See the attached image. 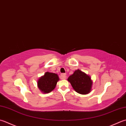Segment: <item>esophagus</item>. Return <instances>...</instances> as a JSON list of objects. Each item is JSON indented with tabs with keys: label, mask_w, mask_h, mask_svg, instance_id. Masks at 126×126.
I'll return each instance as SVG.
<instances>
[{
	"label": "esophagus",
	"mask_w": 126,
	"mask_h": 126,
	"mask_svg": "<svg viewBox=\"0 0 126 126\" xmlns=\"http://www.w3.org/2000/svg\"><path fill=\"white\" fill-rule=\"evenodd\" d=\"M61 77L62 79H65L66 78V74H64V73L61 74Z\"/></svg>",
	"instance_id": "esophagus-1"
}]
</instances>
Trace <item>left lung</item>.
I'll return each instance as SVG.
<instances>
[{"mask_svg": "<svg viewBox=\"0 0 126 126\" xmlns=\"http://www.w3.org/2000/svg\"><path fill=\"white\" fill-rule=\"evenodd\" d=\"M68 81L74 90L79 94H88L92 89L93 82L90 76L79 69L75 70L73 74L68 78Z\"/></svg>", "mask_w": 126, "mask_h": 126, "instance_id": "1", "label": "left lung"}]
</instances>
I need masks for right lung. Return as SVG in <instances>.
<instances>
[{"instance_id": "1", "label": "right lung", "mask_w": 126, "mask_h": 126, "mask_svg": "<svg viewBox=\"0 0 126 126\" xmlns=\"http://www.w3.org/2000/svg\"><path fill=\"white\" fill-rule=\"evenodd\" d=\"M59 77L57 74L46 72L38 80V87L43 93H48L55 89Z\"/></svg>"}]
</instances>
